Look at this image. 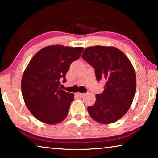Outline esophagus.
I'll list each match as a JSON object with an SVG mask.
<instances>
[{
    "instance_id": "34e87169",
    "label": "esophagus",
    "mask_w": 158,
    "mask_h": 158,
    "mask_svg": "<svg viewBox=\"0 0 158 158\" xmlns=\"http://www.w3.org/2000/svg\"><path fill=\"white\" fill-rule=\"evenodd\" d=\"M84 95H85L84 93H77V95L79 96V97H80V98L84 97Z\"/></svg>"
}]
</instances>
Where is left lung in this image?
Returning a JSON list of instances; mask_svg holds the SVG:
<instances>
[{
	"label": "left lung",
	"instance_id": "left-lung-1",
	"mask_svg": "<svg viewBox=\"0 0 158 158\" xmlns=\"http://www.w3.org/2000/svg\"><path fill=\"white\" fill-rule=\"evenodd\" d=\"M81 56L95 68L98 81L106 80L103 93L96 95L95 104L88 107L90 117L105 125L118 121L129 110L137 88L129 58L116 47L105 46L87 47Z\"/></svg>",
	"mask_w": 158,
	"mask_h": 158
}]
</instances>
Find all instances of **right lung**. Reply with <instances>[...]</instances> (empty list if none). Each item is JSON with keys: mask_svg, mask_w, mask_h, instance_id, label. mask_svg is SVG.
Here are the masks:
<instances>
[{"mask_svg": "<svg viewBox=\"0 0 158 158\" xmlns=\"http://www.w3.org/2000/svg\"><path fill=\"white\" fill-rule=\"evenodd\" d=\"M83 50V47L50 45L31 58L23 72L21 88L26 106L38 121L55 125L68 116L74 95L59 85L61 81H66L69 66Z\"/></svg>", "mask_w": 158, "mask_h": 158, "instance_id": "add662e5", "label": "right lung"}]
</instances>
